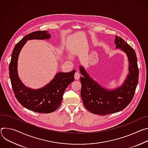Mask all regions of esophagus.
Segmentation results:
<instances>
[{"label": "esophagus", "mask_w": 148, "mask_h": 148, "mask_svg": "<svg viewBox=\"0 0 148 148\" xmlns=\"http://www.w3.org/2000/svg\"><path fill=\"white\" fill-rule=\"evenodd\" d=\"M74 77H75V79L76 80L79 79V77H80V74H79V73L78 72H76L75 73V75H74Z\"/></svg>", "instance_id": "esophagus-1"}]
</instances>
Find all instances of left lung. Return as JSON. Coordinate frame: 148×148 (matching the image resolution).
Wrapping results in <instances>:
<instances>
[{
  "instance_id": "obj_1",
  "label": "left lung",
  "mask_w": 148,
  "mask_h": 148,
  "mask_svg": "<svg viewBox=\"0 0 148 148\" xmlns=\"http://www.w3.org/2000/svg\"><path fill=\"white\" fill-rule=\"evenodd\" d=\"M116 48L124 51L129 59V74L122 86L118 89L109 90L97 84L86 72L82 66L80 71L81 97L84 106L91 113L106 115L124 109L132 101L134 96L139 79L137 57L134 49L122 38L115 36Z\"/></svg>"
}]
</instances>
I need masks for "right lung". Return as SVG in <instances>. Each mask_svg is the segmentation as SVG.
I'll use <instances>...</instances> for the list:
<instances>
[{"instance_id":"right-lung-1","label":"right lung","mask_w":148,"mask_h":148,"mask_svg":"<svg viewBox=\"0 0 148 148\" xmlns=\"http://www.w3.org/2000/svg\"><path fill=\"white\" fill-rule=\"evenodd\" d=\"M51 38L48 31L39 30L26 35L14 46L9 64V76L14 96L18 101L26 109L33 112L49 113L55 111L61 104L63 93L74 80L76 71L68 73H58L55 78L45 87L34 90L26 88L18 75L19 54L27 40L45 39Z\"/></svg>"}]
</instances>
